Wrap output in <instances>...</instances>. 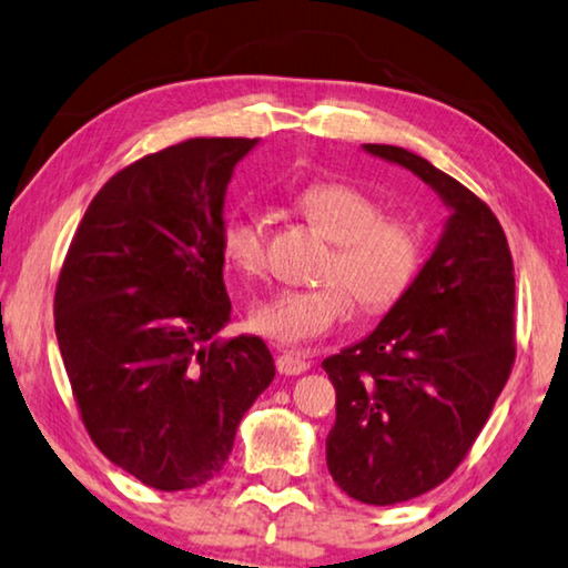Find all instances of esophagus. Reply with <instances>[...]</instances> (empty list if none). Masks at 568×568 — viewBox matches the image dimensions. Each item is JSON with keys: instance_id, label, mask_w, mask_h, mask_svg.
<instances>
[{"instance_id": "esophagus-1", "label": "esophagus", "mask_w": 568, "mask_h": 568, "mask_svg": "<svg viewBox=\"0 0 568 568\" xmlns=\"http://www.w3.org/2000/svg\"><path fill=\"white\" fill-rule=\"evenodd\" d=\"M276 368L282 375H302L312 368V361L296 351H286L276 357Z\"/></svg>"}]
</instances>
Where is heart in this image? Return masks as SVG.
<instances>
[{"label":"heart","mask_w":568,"mask_h":568,"mask_svg":"<svg viewBox=\"0 0 568 568\" xmlns=\"http://www.w3.org/2000/svg\"><path fill=\"white\" fill-rule=\"evenodd\" d=\"M302 213L335 243L325 276L310 290L284 286L256 302L251 325L284 345H307L345 325L355 296L381 312L400 300L418 272L422 233L404 217H386L375 200L345 182H317L296 197ZM223 254L235 272L261 276L266 268V231L254 213L233 215L223 229Z\"/></svg>","instance_id":"1"}]
</instances>
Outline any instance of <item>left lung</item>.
Listing matches in <instances>:
<instances>
[{
  "instance_id": "8db88e82",
  "label": "left lung",
  "mask_w": 568,
  "mask_h": 568,
  "mask_svg": "<svg viewBox=\"0 0 568 568\" xmlns=\"http://www.w3.org/2000/svg\"><path fill=\"white\" fill-rule=\"evenodd\" d=\"M363 150L412 170L449 215L432 256L361 343L322 361L337 396L327 469L365 505H396L444 483L477 439L516 357V278L483 200L424 156Z\"/></svg>"
}]
</instances>
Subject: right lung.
<instances>
[{
    "mask_svg": "<svg viewBox=\"0 0 568 568\" xmlns=\"http://www.w3.org/2000/svg\"><path fill=\"white\" fill-rule=\"evenodd\" d=\"M258 139H187L144 156L91 200L55 290V335L91 439L154 490L221 473L243 414L274 381L231 322L223 205Z\"/></svg>",
    "mask_w": 568,
    "mask_h": 568,
    "instance_id": "1",
    "label": "right lung"
}]
</instances>
